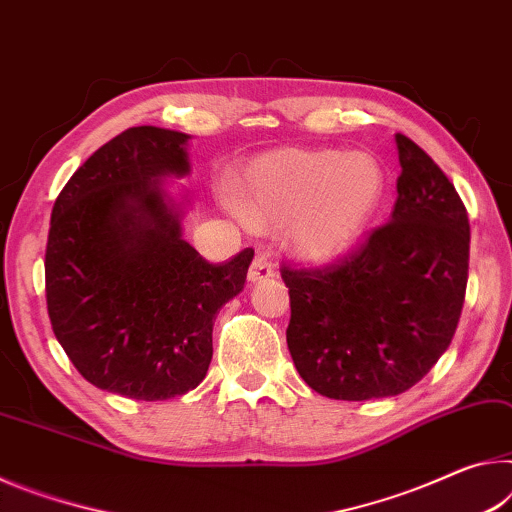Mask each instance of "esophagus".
Instances as JSON below:
<instances>
[{
	"label": "esophagus",
	"mask_w": 512,
	"mask_h": 512,
	"mask_svg": "<svg viewBox=\"0 0 512 512\" xmlns=\"http://www.w3.org/2000/svg\"><path fill=\"white\" fill-rule=\"evenodd\" d=\"M274 276V267L270 263V258H267L265 254H258L254 261H251L249 265V272H247V279L251 283H258V281H267L272 279Z\"/></svg>",
	"instance_id": "34e87169"
}]
</instances>
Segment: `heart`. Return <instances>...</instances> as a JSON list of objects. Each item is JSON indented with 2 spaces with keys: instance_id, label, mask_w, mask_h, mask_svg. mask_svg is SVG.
I'll return each instance as SVG.
<instances>
[{
  "instance_id": "heart-1",
  "label": "heart",
  "mask_w": 512,
  "mask_h": 512,
  "mask_svg": "<svg viewBox=\"0 0 512 512\" xmlns=\"http://www.w3.org/2000/svg\"><path fill=\"white\" fill-rule=\"evenodd\" d=\"M385 174L374 156L286 147L251 163L233 186V208L254 229H281L299 258L347 256L379 208Z\"/></svg>"
}]
</instances>
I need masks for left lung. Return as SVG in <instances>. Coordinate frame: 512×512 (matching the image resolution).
Here are the masks:
<instances>
[{
	"label": "left lung",
	"instance_id": "1",
	"mask_svg": "<svg viewBox=\"0 0 512 512\" xmlns=\"http://www.w3.org/2000/svg\"><path fill=\"white\" fill-rule=\"evenodd\" d=\"M395 142L401 174L392 222L331 267L281 270L292 363L329 399H381L413 388L451 345L463 311V201L422 147L401 133Z\"/></svg>",
	"mask_w": 512,
	"mask_h": 512
}]
</instances>
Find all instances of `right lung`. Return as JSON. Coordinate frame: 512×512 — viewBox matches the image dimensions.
Masks as SVG:
<instances>
[{
	"label": "right lung",
	"mask_w": 512,
	"mask_h": 512,
	"mask_svg": "<svg viewBox=\"0 0 512 512\" xmlns=\"http://www.w3.org/2000/svg\"><path fill=\"white\" fill-rule=\"evenodd\" d=\"M188 133L131 127L99 147L58 195L45 254L47 311L83 379L163 401L197 388L213 322L245 288L254 251L213 265L183 240L165 188L186 177Z\"/></svg>",
	"instance_id": "right-lung-1"
}]
</instances>
